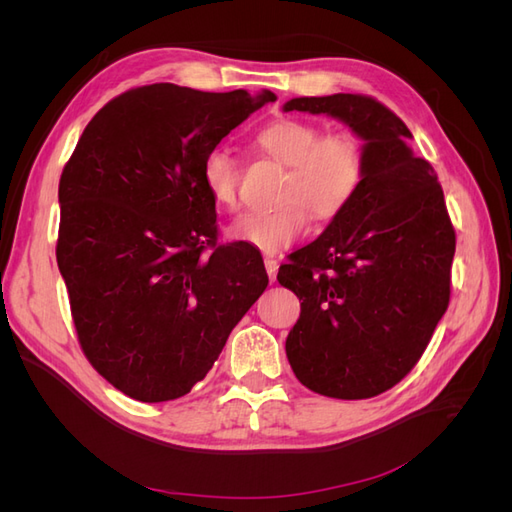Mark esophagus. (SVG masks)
<instances>
[{"instance_id": "esophagus-1", "label": "esophagus", "mask_w": 512, "mask_h": 512, "mask_svg": "<svg viewBox=\"0 0 512 512\" xmlns=\"http://www.w3.org/2000/svg\"><path fill=\"white\" fill-rule=\"evenodd\" d=\"M265 269H267V273H269V280H271V282H275L277 269H280V262H277V260H275V258H271V256H267V258H265Z\"/></svg>"}]
</instances>
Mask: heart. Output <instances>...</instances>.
<instances>
[{
	"mask_svg": "<svg viewBox=\"0 0 512 512\" xmlns=\"http://www.w3.org/2000/svg\"><path fill=\"white\" fill-rule=\"evenodd\" d=\"M256 145L288 166L271 211H247L230 224L228 235L262 252H282L307 235L309 213L320 222L337 218L359 192L365 177V147L350 130L322 134L314 121L277 119L262 128ZM203 185L215 205L237 207L239 162L226 149H211L203 160Z\"/></svg>",
	"mask_w": 512,
	"mask_h": 512,
	"instance_id": "obj_1",
	"label": "heart"
}]
</instances>
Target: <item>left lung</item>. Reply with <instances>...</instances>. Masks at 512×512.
<instances>
[{"label": "left lung", "mask_w": 512, "mask_h": 512, "mask_svg": "<svg viewBox=\"0 0 512 512\" xmlns=\"http://www.w3.org/2000/svg\"><path fill=\"white\" fill-rule=\"evenodd\" d=\"M284 111L331 115L365 141L352 203L277 273L301 301L286 356L309 391L376 397L418 363L451 299L455 228L444 192L408 147L406 123L376 98H292Z\"/></svg>", "instance_id": "8db88e82"}]
</instances>
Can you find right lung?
<instances>
[{"label": "right lung", "instance_id": "add662e5", "mask_svg": "<svg viewBox=\"0 0 512 512\" xmlns=\"http://www.w3.org/2000/svg\"><path fill=\"white\" fill-rule=\"evenodd\" d=\"M275 94L173 83L126 91L87 123L59 179L57 265L87 361L158 404L218 361L269 275L250 243H220L203 160Z\"/></svg>", "mask_w": 512, "mask_h": 512}]
</instances>
